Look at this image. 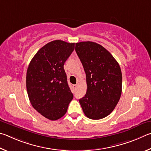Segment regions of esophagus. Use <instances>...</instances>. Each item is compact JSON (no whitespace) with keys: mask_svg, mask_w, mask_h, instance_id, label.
<instances>
[{"mask_svg":"<svg viewBox=\"0 0 151 151\" xmlns=\"http://www.w3.org/2000/svg\"><path fill=\"white\" fill-rule=\"evenodd\" d=\"M77 85H73V88L74 89H76V88H77Z\"/></svg>","mask_w":151,"mask_h":151,"instance_id":"obj_1","label":"esophagus"}]
</instances>
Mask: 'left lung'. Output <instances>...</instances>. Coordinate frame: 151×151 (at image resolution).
Returning a JSON list of instances; mask_svg holds the SVG:
<instances>
[{
	"label": "left lung",
	"instance_id": "obj_1",
	"mask_svg": "<svg viewBox=\"0 0 151 151\" xmlns=\"http://www.w3.org/2000/svg\"><path fill=\"white\" fill-rule=\"evenodd\" d=\"M75 49L88 86L80 104L86 117L101 119L109 115L119 101L122 91L120 66L109 51L96 42H78Z\"/></svg>",
	"mask_w": 151,
	"mask_h": 151
}]
</instances>
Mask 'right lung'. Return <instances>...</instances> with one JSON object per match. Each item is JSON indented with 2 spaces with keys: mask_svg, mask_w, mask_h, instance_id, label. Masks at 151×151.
<instances>
[{
  "mask_svg": "<svg viewBox=\"0 0 151 151\" xmlns=\"http://www.w3.org/2000/svg\"><path fill=\"white\" fill-rule=\"evenodd\" d=\"M74 47V43L52 41L38 50L28 65L26 89L29 100L37 111L50 120L62 117L73 97L63 65Z\"/></svg>",
  "mask_w": 151,
  "mask_h": 151,
  "instance_id": "obj_1",
  "label": "right lung"
}]
</instances>
